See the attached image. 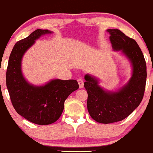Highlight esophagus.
<instances>
[{
	"label": "esophagus",
	"instance_id": "obj_1",
	"mask_svg": "<svg viewBox=\"0 0 153 153\" xmlns=\"http://www.w3.org/2000/svg\"><path fill=\"white\" fill-rule=\"evenodd\" d=\"M77 81H78L79 88H83V81L82 79H77Z\"/></svg>",
	"mask_w": 153,
	"mask_h": 153
}]
</instances>
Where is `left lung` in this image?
I'll list each match as a JSON object with an SVG mask.
<instances>
[{"label":"left lung","mask_w":153,"mask_h":153,"mask_svg":"<svg viewBox=\"0 0 153 153\" xmlns=\"http://www.w3.org/2000/svg\"><path fill=\"white\" fill-rule=\"evenodd\" d=\"M107 32L114 51H121L130 61L132 75L128 83L117 92L105 91L100 86L96 77L85 75L88 111L93 120L104 124L123 120L139 106L147 77L145 58L137 42L118 29H108Z\"/></svg>","instance_id":"8db88e82"}]
</instances>
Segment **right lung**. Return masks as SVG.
Masks as SVG:
<instances>
[{"label": "right lung", "mask_w": 153, "mask_h": 153, "mask_svg": "<svg viewBox=\"0 0 153 153\" xmlns=\"http://www.w3.org/2000/svg\"><path fill=\"white\" fill-rule=\"evenodd\" d=\"M52 32L37 29L14 46L6 72V85L12 104L19 114L37 125H49L61 116L65 100L79 88L74 79H53L36 86L28 83L22 72V60L26 51L42 35Z\"/></svg>", "instance_id": "right-lung-1"}]
</instances>
